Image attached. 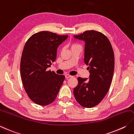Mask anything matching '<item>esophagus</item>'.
I'll return each mask as SVG.
<instances>
[{
  "label": "esophagus",
  "instance_id": "esophagus-1",
  "mask_svg": "<svg viewBox=\"0 0 134 134\" xmlns=\"http://www.w3.org/2000/svg\"><path fill=\"white\" fill-rule=\"evenodd\" d=\"M72 76H71V75H69V74H66L65 75V78H67V79H68V78H71V77H72Z\"/></svg>",
  "mask_w": 134,
  "mask_h": 134
}]
</instances>
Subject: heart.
Returning a JSON list of instances; mask_svg holds the SVG:
<instances>
[{
	"label": "heart",
	"instance_id": "obj_1",
	"mask_svg": "<svg viewBox=\"0 0 134 134\" xmlns=\"http://www.w3.org/2000/svg\"><path fill=\"white\" fill-rule=\"evenodd\" d=\"M81 46V44L78 43H71V49L72 48H76V47H80Z\"/></svg>",
	"mask_w": 134,
	"mask_h": 134
}]
</instances>
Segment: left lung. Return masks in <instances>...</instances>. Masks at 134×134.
<instances>
[{
	"instance_id": "8db88e82",
	"label": "left lung",
	"mask_w": 134,
	"mask_h": 134,
	"mask_svg": "<svg viewBox=\"0 0 134 134\" xmlns=\"http://www.w3.org/2000/svg\"><path fill=\"white\" fill-rule=\"evenodd\" d=\"M74 36L85 41L84 62L90 75L89 80L78 78L73 92L81 106L91 108L103 100L110 87L114 69L113 49L107 36L99 31H86Z\"/></svg>"
}]
</instances>
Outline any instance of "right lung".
Wrapping results in <instances>:
<instances>
[{
    "mask_svg": "<svg viewBox=\"0 0 134 134\" xmlns=\"http://www.w3.org/2000/svg\"><path fill=\"white\" fill-rule=\"evenodd\" d=\"M68 35L40 31L29 38L24 47L20 74L24 90L31 100L46 106L56 99L65 79L47 68L56 59L57 49Z\"/></svg>",
    "mask_w": 134,
    "mask_h": 134,
    "instance_id": "1",
    "label": "right lung"
}]
</instances>
